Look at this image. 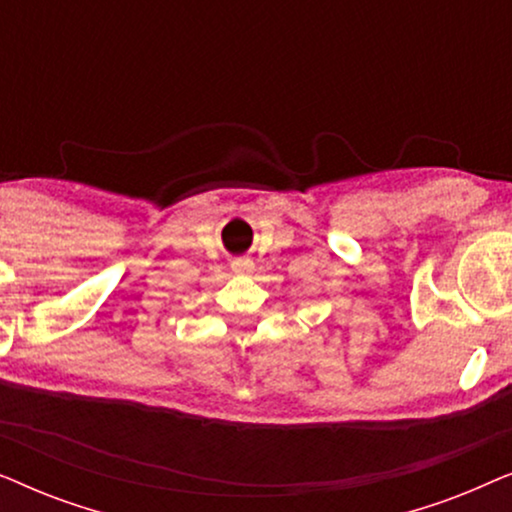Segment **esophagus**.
Here are the masks:
<instances>
[{"mask_svg": "<svg viewBox=\"0 0 512 512\" xmlns=\"http://www.w3.org/2000/svg\"><path fill=\"white\" fill-rule=\"evenodd\" d=\"M249 268H251L249 258H235V261H233V270L235 272H244V270H249Z\"/></svg>", "mask_w": 512, "mask_h": 512, "instance_id": "1", "label": "esophagus"}]
</instances>
